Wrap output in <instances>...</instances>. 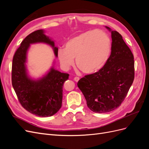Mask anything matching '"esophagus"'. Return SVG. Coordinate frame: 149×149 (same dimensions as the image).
Masks as SVG:
<instances>
[{"instance_id": "34e87169", "label": "esophagus", "mask_w": 149, "mask_h": 149, "mask_svg": "<svg viewBox=\"0 0 149 149\" xmlns=\"http://www.w3.org/2000/svg\"><path fill=\"white\" fill-rule=\"evenodd\" d=\"M74 80L76 82H78V81L79 80V77H74Z\"/></svg>"}]
</instances>
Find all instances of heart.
Instances as JSON below:
<instances>
[{"label":"heart","mask_w":149,"mask_h":149,"mask_svg":"<svg viewBox=\"0 0 149 149\" xmlns=\"http://www.w3.org/2000/svg\"><path fill=\"white\" fill-rule=\"evenodd\" d=\"M112 42L101 30L84 31L70 38L65 48H60L57 57L61 68L68 70L74 64L84 73L93 74L102 69L111 55Z\"/></svg>","instance_id":"obj_1"}]
</instances>
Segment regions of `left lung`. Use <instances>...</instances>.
<instances>
[{
	"mask_svg": "<svg viewBox=\"0 0 149 149\" xmlns=\"http://www.w3.org/2000/svg\"><path fill=\"white\" fill-rule=\"evenodd\" d=\"M111 32L110 57L102 69L81 78L78 86L92 111L105 113L116 109L123 102L134 79V55L122 35Z\"/></svg>",
	"mask_w": 149,
	"mask_h": 149,
	"instance_id": "8db88e82",
	"label": "left lung"
}]
</instances>
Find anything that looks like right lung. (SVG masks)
<instances>
[{"label": "right lung", "mask_w": 149, "mask_h": 149, "mask_svg": "<svg viewBox=\"0 0 149 149\" xmlns=\"http://www.w3.org/2000/svg\"><path fill=\"white\" fill-rule=\"evenodd\" d=\"M43 43L50 45L56 57L58 47L55 42L38 30L29 35L17 49L12 60V83L18 100L24 108L39 117H49L61 107L63 86L69 74L61 73L53 65L43 77L35 79L29 76L26 67V55L31 44Z\"/></svg>", "instance_id": "1"}]
</instances>
